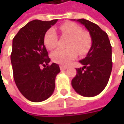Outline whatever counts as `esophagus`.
<instances>
[{"label":"esophagus","instance_id":"obj_1","mask_svg":"<svg viewBox=\"0 0 124 124\" xmlns=\"http://www.w3.org/2000/svg\"><path fill=\"white\" fill-rule=\"evenodd\" d=\"M67 68V67H66V66H60V70H66Z\"/></svg>","mask_w":124,"mask_h":124}]
</instances>
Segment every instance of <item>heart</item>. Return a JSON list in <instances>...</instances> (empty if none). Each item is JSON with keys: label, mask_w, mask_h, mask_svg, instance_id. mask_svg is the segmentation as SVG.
<instances>
[{"label": "heart", "mask_w": 124, "mask_h": 124, "mask_svg": "<svg viewBox=\"0 0 124 124\" xmlns=\"http://www.w3.org/2000/svg\"><path fill=\"white\" fill-rule=\"evenodd\" d=\"M60 31L63 36L69 37L65 49H57L52 53V59L54 62L62 65H67L75 60L78 52L83 55L86 54L91 45V39L89 34L83 32L82 28L78 24L67 22L60 26ZM44 43L46 49L52 50L57 46V35L52 28L46 31L44 37Z\"/></svg>", "instance_id": "b5f03b06"}]
</instances>
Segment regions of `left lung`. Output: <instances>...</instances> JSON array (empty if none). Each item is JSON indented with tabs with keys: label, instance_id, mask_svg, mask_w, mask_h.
<instances>
[{
	"label": "left lung",
	"instance_id": "8db88e82",
	"mask_svg": "<svg viewBox=\"0 0 124 124\" xmlns=\"http://www.w3.org/2000/svg\"><path fill=\"white\" fill-rule=\"evenodd\" d=\"M77 21L89 31L92 45L86 57L79 61L83 67L76 69L72 86L80 95L93 97L104 90L109 80L112 70L111 45L108 34L97 24L84 18Z\"/></svg>",
	"mask_w": 124,
	"mask_h": 124
}]
</instances>
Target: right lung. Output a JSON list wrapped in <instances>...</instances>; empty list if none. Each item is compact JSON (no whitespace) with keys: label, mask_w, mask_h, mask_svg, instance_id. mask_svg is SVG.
Instances as JSON below:
<instances>
[{"label":"right lung","mask_w":124,"mask_h":124,"mask_svg":"<svg viewBox=\"0 0 124 124\" xmlns=\"http://www.w3.org/2000/svg\"><path fill=\"white\" fill-rule=\"evenodd\" d=\"M57 21H31L13 39L11 61L14 81L21 93L32 102L46 100L55 88V78L60 69L56 63L49 65L50 58L44 37Z\"/></svg>","instance_id":"1"}]
</instances>
